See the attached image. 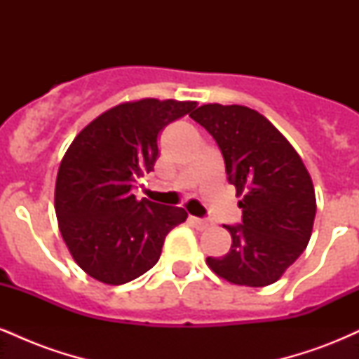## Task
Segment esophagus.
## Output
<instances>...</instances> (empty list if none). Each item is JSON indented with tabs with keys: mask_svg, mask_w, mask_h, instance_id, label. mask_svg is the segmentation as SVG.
Here are the masks:
<instances>
[{
	"mask_svg": "<svg viewBox=\"0 0 359 359\" xmlns=\"http://www.w3.org/2000/svg\"><path fill=\"white\" fill-rule=\"evenodd\" d=\"M191 222L197 229H201V231H204V229L209 228V222L205 219H199V217H191Z\"/></svg>",
	"mask_w": 359,
	"mask_h": 359,
	"instance_id": "esophagus-1",
	"label": "esophagus"
}]
</instances>
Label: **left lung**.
I'll return each mask as SVG.
<instances>
[{"label":"left lung","mask_w":359,"mask_h":359,"mask_svg":"<svg viewBox=\"0 0 359 359\" xmlns=\"http://www.w3.org/2000/svg\"><path fill=\"white\" fill-rule=\"evenodd\" d=\"M191 118L219 145L243 209L241 224L224 226L231 248L205 263L234 285L275 283L307 248L314 226L316 192L302 158L269 119L246 106L203 104Z\"/></svg>","instance_id":"left-lung-1"}]
</instances>
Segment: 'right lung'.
Returning a JSON list of instances; mask_svg holds the SVG:
<instances>
[{"label":"right lung","mask_w":359,"mask_h":359,"mask_svg":"<svg viewBox=\"0 0 359 359\" xmlns=\"http://www.w3.org/2000/svg\"><path fill=\"white\" fill-rule=\"evenodd\" d=\"M196 101L145 97L114 106L82 128L62 158L55 214L74 262L106 285L138 278L158 262L165 236L187 219L182 208L131 194L154 170L158 135Z\"/></svg>","instance_id":"1"}]
</instances>
